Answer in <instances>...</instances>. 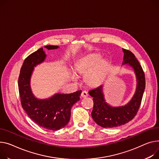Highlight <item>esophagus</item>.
Segmentation results:
<instances>
[{
	"mask_svg": "<svg viewBox=\"0 0 159 159\" xmlns=\"http://www.w3.org/2000/svg\"><path fill=\"white\" fill-rule=\"evenodd\" d=\"M88 92H87V91H83L82 92V93H81V97H82V98L87 97H88Z\"/></svg>",
	"mask_w": 159,
	"mask_h": 159,
	"instance_id": "34e87169",
	"label": "esophagus"
}]
</instances>
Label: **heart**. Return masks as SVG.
Segmentation results:
<instances>
[{"instance_id": "1", "label": "heart", "mask_w": 159, "mask_h": 159, "mask_svg": "<svg viewBox=\"0 0 159 159\" xmlns=\"http://www.w3.org/2000/svg\"><path fill=\"white\" fill-rule=\"evenodd\" d=\"M101 59L98 54L91 55L80 59L74 69L80 75H86L85 81L89 85L97 86L103 80L108 70L107 62ZM70 77L75 82L78 80L75 74H71Z\"/></svg>"}]
</instances>
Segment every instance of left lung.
Instances as JSON below:
<instances>
[{
	"mask_svg": "<svg viewBox=\"0 0 159 159\" xmlns=\"http://www.w3.org/2000/svg\"><path fill=\"white\" fill-rule=\"evenodd\" d=\"M123 52L122 65H127L132 67L136 77L137 86L132 99L125 105L114 107L105 101L103 85L89 91L94 103L91 116L95 122L103 128L118 127L131 121L139 110L144 91V73L139 61L130 50L123 48Z\"/></svg>",
	"mask_w": 159,
	"mask_h": 159,
	"instance_id": "8db88e82",
	"label": "left lung"
}]
</instances>
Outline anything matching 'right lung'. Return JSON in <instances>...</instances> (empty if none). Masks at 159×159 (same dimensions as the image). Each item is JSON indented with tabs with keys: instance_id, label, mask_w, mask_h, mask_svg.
Wrapping results in <instances>:
<instances>
[{
	"instance_id": "add662e5",
	"label": "right lung",
	"mask_w": 159,
	"mask_h": 159,
	"mask_svg": "<svg viewBox=\"0 0 159 159\" xmlns=\"http://www.w3.org/2000/svg\"><path fill=\"white\" fill-rule=\"evenodd\" d=\"M48 50L58 46L47 45ZM47 55L41 48L29 55L24 61L18 78V90L21 104L29 117L41 127L58 130L68 124L73 105L80 100L81 90L72 93H56L46 99L35 97L30 88V78L34 68L44 62Z\"/></svg>"
}]
</instances>
